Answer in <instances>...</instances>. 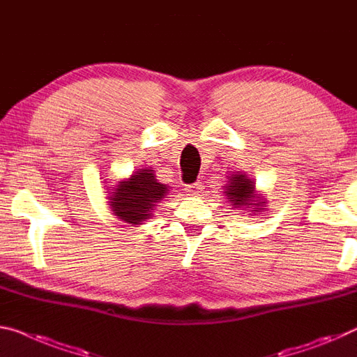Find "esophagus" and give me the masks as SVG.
<instances>
[{
    "label": "esophagus",
    "mask_w": 357,
    "mask_h": 357,
    "mask_svg": "<svg viewBox=\"0 0 357 357\" xmlns=\"http://www.w3.org/2000/svg\"><path fill=\"white\" fill-rule=\"evenodd\" d=\"M185 191L188 192V196H199L201 192L204 191V183H202V182L192 183V185H190V186H186Z\"/></svg>",
    "instance_id": "34e87169"
}]
</instances>
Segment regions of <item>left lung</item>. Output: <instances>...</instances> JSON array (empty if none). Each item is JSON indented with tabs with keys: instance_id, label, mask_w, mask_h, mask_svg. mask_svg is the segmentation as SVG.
I'll return each mask as SVG.
<instances>
[{
	"instance_id": "obj_1",
	"label": "left lung",
	"mask_w": 357,
	"mask_h": 357,
	"mask_svg": "<svg viewBox=\"0 0 357 357\" xmlns=\"http://www.w3.org/2000/svg\"><path fill=\"white\" fill-rule=\"evenodd\" d=\"M226 195V202L234 210H245L248 215L255 217L266 210L267 199L258 192L253 178H248L247 174L241 171L231 172L227 175L226 185L223 186Z\"/></svg>"
}]
</instances>
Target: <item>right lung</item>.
Returning a JSON list of instances; mask_svg holds the SVG:
<instances>
[{
  "mask_svg": "<svg viewBox=\"0 0 357 357\" xmlns=\"http://www.w3.org/2000/svg\"><path fill=\"white\" fill-rule=\"evenodd\" d=\"M172 186L158 182L153 167L136 169L130 177L109 186L110 213L128 225L140 226L153 218L155 212Z\"/></svg>",
  "mask_w": 357,
  "mask_h": 357,
  "instance_id": "1",
  "label": "right lung"
}]
</instances>
